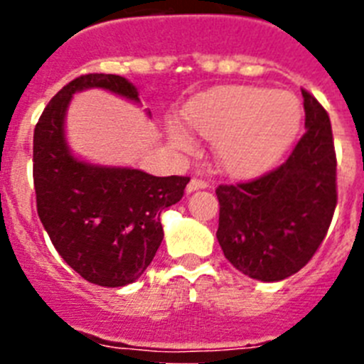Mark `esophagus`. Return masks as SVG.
Listing matches in <instances>:
<instances>
[{
  "mask_svg": "<svg viewBox=\"0 0 364 364\" xmlns=\"http://www.w3.org/2000/svg\"><path fill=\"white\" fill-rule=\"evenodd\" d=\"M208 182L205 180H200V178H191L189 180L188 184V193H193V191H198V189H205L208 188Z\"/></svg>",
  "mask_w": 364,
  "mask_h": 364,
  "instance_id": "1",
  "label": "esophagus"
}]
</instances>
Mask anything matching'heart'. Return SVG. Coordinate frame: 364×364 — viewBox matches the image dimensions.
<instances>
[{
  "mask_svg": "<svg viewBox=\"0 0 364 364\" xmlns=\"http://www.w3.org/2000/svg\"><path fill=\"white\" fill-rule=\"evenodd\" d=\"M189 129L213 138L220 166L233 175H247L268 166L290 146L301 122L297 100L284 91L233 87L198 96L184 107ZM169 140L180 151L193 149V138L178 125Z\"/></svg>",
  "mask_w": 364,
  "mask_h": 364,
  "instance_id": "obj_1",
  "label": "heart"
}]
</instances>
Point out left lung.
<instances>
[{"label": "left lung", "instance_id": "obj_1", "mask_svg": "<svg viewBox=\"0 0 364 364\" xmlns=\"http://www.w3.org/2000/svg\"><path fill=\"white\" fill-rule=\"evenodd\" d=\"M304 134L284 164L259 178L217 188V239L235 268L257 281L290 277L323 244L337 205L330 117L302 89Z\"/></svg>", "mask_w": 364, "mask_h": 364}]
</instances>
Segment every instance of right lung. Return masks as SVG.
Segmentation results:
<instances>
[{"label": "right lung", "mask_w": 364, "mask_h": 364, "mask_svg": "<svg viewBox=\"0 0 364 364\" xmlns=\"http://www.w3.org/2000/svg\"><path fill=\"white\" fill-rule=\"evenodd\" d=\"M91 87L140 102L136 87L117 74H83L67 83L34 129L32 176L38 217L56 252L85 281L118 288L151 264L164 239L160 213L184 197L189 176L76 159L65 140V112L74 92Z\"/></svg>", "instance_id": "add662e5"}]
</instances>
